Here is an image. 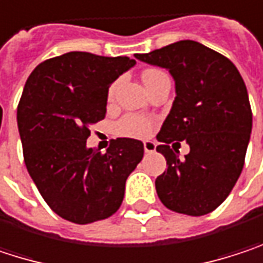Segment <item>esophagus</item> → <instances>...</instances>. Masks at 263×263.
<instances>
[{
  "instance_id": "obj_1",
  "label": "esophagus",
  "mask_w": 263,
  "mask_h": 263,
  "mask_svg": "<svg viewBox=\"0 0 263 263\" xmlns=\"http://www.w3.org/2000/svg\"><path fill=\"white\" fill-rule=\"evenodd\" d=\"M144 149H145V153H154L156 151V144L153 141H145L144 142Z\"/></svg>"
}]
</instances>
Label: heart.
<instances>
[{"mask_svg": "<svg viewBox=\"0 0 263 263\" xmlns=\"http://www.w3.org/2000/svg\"><path fill=\"white\" fill-rule=\"evenodd\" d=\"M159 72H162V71H159V69H148V71L144 72L142 79H144V82H145L149 77H153L154 74H159ZM114 90H115V84L110 86V89H109L110 95L114 93ZM114 130H115V133L118 136L135 138V139H144V138L149 136V133H151V130H153V122H151L148 118H145V116L128 114V115L122 116V118L116 122Z\"/></svg>", "mask_w": 263, "mask_h": 263, "instance_id": "1", "label": "heart"}]
</instances>
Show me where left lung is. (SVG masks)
Here are the masks:
<instances>
[{
    "mask_svg": "<svg viewBox=\"0 0 263 263\" xmlns=\"http://www.w3.org/2000/svg\"><path fill=\"white\" fill-rule=\"evenodd\" d=\"M136 59L165 68L176 82V100L157 133L166 171L156 179L160 201L179 214L201 216L232 192L244 168L253 115L246 83L222 54L195 41H179ZM186 140L183 161L170 143Z\"/></svg>",
    "mask_w": 263,
    "mask_h": 263,
    "instance_id": "left-lung-1",
    "label": "left lung"
}]
</instances>
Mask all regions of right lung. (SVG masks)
<instances>
[{"label":"right lung","instance_id":"obj_1","mask_svg":"<svg viewBox=\"0 0 263 263\" xmlns=\"http://www.w3.org/2000/svg\"><path fill=\"white\" fill-rule=\"evenodd\" d=\"M136 65L119 55L71 51L37 65L17 104V128L30 177L63 219L89 224L119 209L125 180L144 144L118 138L106 153L86 147L90 125L104 119L109 86Z\"/></svg>","mask_w":263,"mask_h":263}]
</instances>
